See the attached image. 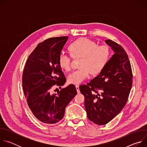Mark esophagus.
<instances>
[{"instance_id": "1", "label": "esophagus", "mask_w": 147, "mask_h": 147, "mask_svg": "<svg viewBox=\"0 0 147 147\" xmlns=\"http://www.w3.org/2000/svg\"><path fill=\"white\" fill-rule=\"evenodd\" d=\"M76 90H77V92L78 94H79L80 92V89H79V86H76Z\"/></svg>"}]
</instances>
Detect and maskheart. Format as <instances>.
<instances>
[{
    "instance_id": "heart-1",
    "label": "heart",
    "mask_w": 147,
    "mask_h": 147,
    "mask_svg": "<svg viewBox=\"0 0 147 147\" xmlns=\"http://www.w3.org/2000/svg\"><path fill=\"white\" fill-rule=\"evenodd\" d=\"M71 55L61 52L58 57L59 66L64 70L71 68V56L81 57L80 67L71 73L67 77L68 82L72 84H80L88 78L90 73L97 74L101 72L107 65L111 56L110 48L107 45L98 46L95 41L87 38L77 40L69 47Z\"/></svg>"
}]
</instances>
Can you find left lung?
<instances>
[{
    "mask_svg": "<svg viewBox=\"0 0 147 147\" xmlns=\"http://www.w3.org/2000/svg\"><path fill=\"white\" fill-rule=\"evenodd\" d=\"M105 42L115 53L98 76L87 85L80 86V92L85 97L87 117L98 125L107 124L120 112L127 101L133 84L127 53L111 39H107Z\"/></svg>",
    "mask_w": 147,
    "mask_h": 147,
    "instance_id": "8db88e82",
    "label": "left lung"
}]
</instances>
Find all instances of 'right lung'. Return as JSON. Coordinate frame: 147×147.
<instances>
[{
	"label": "right lung",
	"mask_w": 147,
	"mask_h": 147,
	"mask_svg": "<svg viewBox=\"0 0 147 147\" xmlns=\"http://www.w3.org/2000/svg\"><path fill=\"white\" fill-rule=\"evenodd\" d=\"M67 39L54 37L39 43L28 56L24 69L22 86L27 104L35 117L45 124L60 121L66 107L77 94L73 84L57 94L50 93L53 86H62L66 81L58 57Z\"/></svg>",
	"instance_id": "1"
}]
</instances>
